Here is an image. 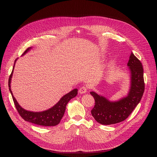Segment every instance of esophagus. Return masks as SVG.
<instances>
[{"mask_svg":"<svg viewBox=\"0 0 157 157\" xmlns=\"http://www.w3.org/2000/svg\"><path fill=\"white\" fill-rule=\"evenodd\" d=\"M87 92V88L86 86H82L79 89V93L81 94H85Z\"/></svg>","mask_w":157,"mask_h":157,"instance_id":"34e87169","label":"esophagus"}]
</instances>
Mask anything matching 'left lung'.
<instances>
[{"label": "left lung", "instance_id": "left-lung-1", "mask_svg": "<svg viewBox=\"0 0 157 157\" xmlns=\"http://www.w3.org/2000/svg\"><path fill=\"white\" fill-rule=\"evenodd\" d=\"M127 65L130 71V88L127 97L118 101L111 102L94 92H90L95 99L92 115L102 125L115 124L124 121L141 100L144 91L142 63L131 53Z\"/></svg>", "mask_w": 157, "mask_h": 157}]
</instances>
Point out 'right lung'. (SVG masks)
Wrapping results in <instances>:
<instances>
[{"label":"right lung","instance_id":"1","mask_svg":"<svg viewBox=\"0 0 157 157\" xmlns=\"http://www.w3.org/2000/svg\"><path fill=\"white\" fill-rule=\"evenodd\" d=\"M31 48H32L31 47L28 48L25 51V52L22 54V55L27 53ZM16 60L17 59H16L15 62L16 61ZM14 67L13 68L12 72L9 78L8 86H9V89L11 94L14 105L16 107V109H17L19 114L22 117V118L24 120L27 121L29 122L32 123H34V124H36L38 125L55 126L59 124L63 116L67 104L69 102V101L71 99V98H74V97H76L77 95L78 89H74L69 93L63 95L60 98V100L54 106H53L52 108L49 109L46 111H41V112H32V111H27L25 109H24L23 108H22L19 105L17 101H16V98L14 97L11 90V81L13 76Z\"/></svg>","mask_w":157,"mask_h":157}]
</instances>
